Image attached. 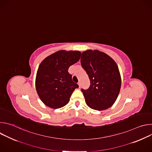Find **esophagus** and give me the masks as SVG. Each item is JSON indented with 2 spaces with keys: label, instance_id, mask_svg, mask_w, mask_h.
I'll use <instances>...</instances> for the list:
<instances>
[{
  "label": "esophagus",
  "instance_id": "esophagus-1",
  "mask_svg": "<svg viewBox=\"0 0 152 152\" xmlns=\"http://www.w3.org/2000/svg\"><path fill=\"white\" fill-rule=\"evenodd\" d=\"M78 85H79V88H80V82H78Z\"/></svg>",
  "mask_w": 152,
  "mask_h": 152
}]
</instances>
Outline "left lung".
<instances>
[{
	"mask_svg": "<svg viewBox=\"0 0 152 152\" xmlns=\"http://www.w3.org/2000/svg\"><path fill=\"white\" fill-rule=\"evenodd\" d=\"M80 63L90 80L87 90L81 89L86 104L97 111L111 107L119 94L121 85L115 62L103 52L88 50L82 53Z\"/></svg>",
	"mask_w": 152,
	"mask_h": 152,
	"instance_id": "8db88e82",
	"label": "left lung"
}]
</instances>
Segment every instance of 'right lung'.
I'll use <instances>...</instances> for the list:
<instances>
[{
  "mask_svg": "<svg viewBox=\"0 0 152 152\" xmlns=\"http://www.w3.org/2000/svg\"><path fill=\"white\" fill-rule=\"evenodd\" d=\"M80 55L79 51L59 50L41 62L37 73L35 87L39 97L46 106L58 109L69 102L79 85L72 80L68 70L80 59Z\"/></svg>",
  "mask_w": 152,
  "mask_h": 152,
  "instance_id": "obj_1",
  "label": "right lung"
}]
</instances>
